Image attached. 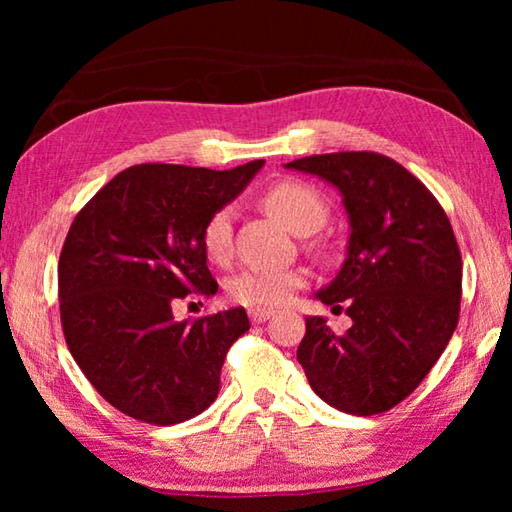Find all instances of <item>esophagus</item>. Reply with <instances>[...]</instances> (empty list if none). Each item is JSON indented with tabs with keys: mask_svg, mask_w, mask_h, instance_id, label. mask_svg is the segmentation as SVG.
<instances>
[{
	"mask_svg": "<svg viewBox=\"0 0 512 512\" xmlns=\"http://www.w3.org/2000/svg\"><path fill=\"white\" fill-rule=\"evenodd\" d=\"M275 314L273 309H264V307H255V309H250L248 311V316H250V320H253V323H264V320H268Z\"/></svg>",
	"mask_w": 512,
	"mask_h": 512,
	"instance_id": "obj_1",
	"label": "esophagus"
}]
</instances>
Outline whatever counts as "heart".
<instances>
[{
	"mask_svg": "<svg viewBox=\"0 0 512 512\" xmlns=\"http://www.w3.org/2000/svg\"><path fill=\"white\" fill-rule=\"evenodd\" d=\"M264 203L289 230L311 235L320 230L329 216L325 196L302 180H282L268 189ZM235 207L221 205L207 216L201 228V248L214 264H225L232 255ZM302 287V273L296 268H246L232 275L225 291L232 302L244 307H280L293 291Z\"/></svg>",
	"mask_w": 512,
	"mask_h": 512,
	"instance_id": "heart-1",
	"label": "heart"
}]
</instances>
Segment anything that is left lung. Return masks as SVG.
Listing matches in <instances>:
<instances>
[{"label":"left lung","mask_w":512,"mask_h":512,"mask_svg":"<svg viewBox=\"0 0 512 512\" xmlns=\"http://www.w3.org/2000/svg\"><path fill=\"white\" fill-rule=\"evenodd\" d=\"M287 167L339 187L352 225L348 259L318 293L325 305L343 302L352 327L336 334L325 318H307L298 363L311 391L334 409L391 411L422 384L458 325L463 259L452 223L388 155L339 151Z\"/></svg>","instance_id":"1"}]
</instances>
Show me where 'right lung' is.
Returning <instances> with one entry per match:
<instances>
[{
    "mask_svg": "<svg viewBox=\"0 0 512 512\" xmlns=\"http://www.w3.org/2000/svg\"><path fill=\"white\" fill-rule=\"evenodd\" d=\"M264 160L228 171L135 164L81 207L58 259L60 323L83 375L108 404L155 427L203 413L219 395L244 307L176 320V302L212 296L201 228Z\"/></svg>",
    "mask_w": 512,
    "mask_h": 512,
    "instance_id": "obj_1",
    "label": "right lung"
}]
</instances>
